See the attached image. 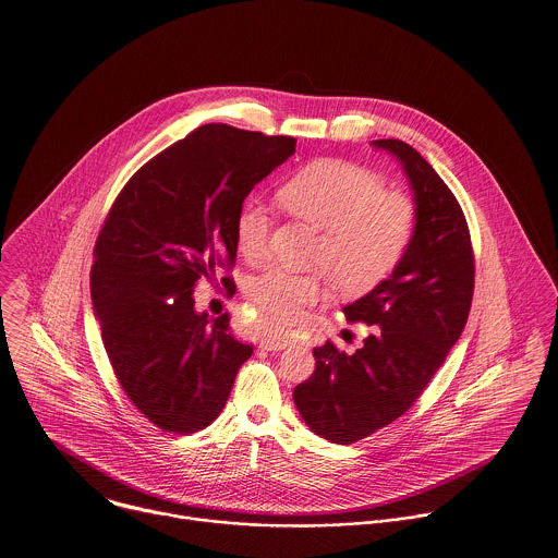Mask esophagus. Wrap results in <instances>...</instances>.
<instances>
[{
    "label": "esophagus",
    "mask_w": 558,
    "mask_h": 558,
    "mask_svg": "<svg viewBox=\"0 0 558 558\" xmlns=\"http://www.w3.org/2000/svg\"><path fill=\"white\" fill-rule=\"evenodd\" d=\"M295 340L291 336H278V338H265L260 340V349L265 351H282L287 347H291Z\"/></svg>",
    "instance_id": "34e87169"
}]
</instances>
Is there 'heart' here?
<instances>
[{"label": "heart", "instance_id": "b5f03b06", "mask_svg": "<svg viewBox=\"0 0 558 558\" xmlns=\"http://www.w3.org/2000/svg\"><path fill=\"white\" fill-rule=\"evenodd\" d=\"M282 207L323 229L314 260L327 267L336 287L349 293L368 291L402 258L415 231V205L364 167L318 160L280 187ZM271 216L260 203H248L235 225L238 250L258 263L269 248ZM252 304L276 325L293 323L323 298L318 274L269 267L248 282Z\"/></svg>", "mask_w": 558, "mask_h": 558}]
</instances>
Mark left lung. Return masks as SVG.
<instances>
[{
	"mask_svg": "<svg viewBox=\"0 0 558 558\" xmlns=\"http://www.w3.org/2000/svg\"><path fill=\"white\" fill-rule=\"evenodd\" d=\"M402 167L415 205L411 244L387 278L347 304V320L372 333L353 355L329 340L316 366L293 389L310 430L351 445L398 420L420 398L458 342L473 300V248L464 214L430 162L398 138L372 141Z\"/></svg>",
	"mask_w": 558,
	"mask_h": 558,
	"instance_id": "1",
	"label": "left lung"
}]
</instances>
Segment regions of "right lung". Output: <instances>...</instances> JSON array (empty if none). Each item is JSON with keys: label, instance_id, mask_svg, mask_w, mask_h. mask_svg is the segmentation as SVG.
<instances>
[{"label": "right lung", "instance_id": "add662e5", "mask_svg": "<svg viewBox=\"0 0 558 558\" xmlns=\"http://www.w3.org/2000/svg\"><path fill=\"white\" fill-rule=\"evenodd\" d=\"M295 143L198 125L132 175L98 235L92 304L107 355L132 404L167 433L209 426L252 355L229 314L194 308V287L235 260L250 190Z\"/></svg>", "mask_w": 558, "mask_h": 558}]
</instances>
